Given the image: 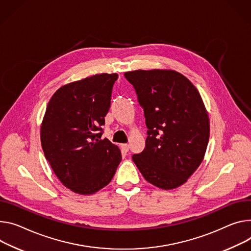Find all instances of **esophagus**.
<instances>
[{"mask_svg":"<svg viewBox=\"0 0 251 251\" xmlns=\"http://www.w3.org/2000/svg\"><path fill=\"white\" fill-rule=\"evenodd\" d=\"M121 148H122V151L125 152V153L129 151V145H128V144H122V145H121Z\"/></svg>","mask_w":251,"mask_h":251,"instance_id":"34e87169","label":"esophagus"}]
</instances>
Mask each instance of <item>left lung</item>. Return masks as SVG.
I'll return each instance as SVG.
<instances>
[{"label":"left lung","mask_w":251,"mask_h":251,"mask_svg":"<svg viewBox=\"0 0 251 251\" xmlns=\"http://www.w3.org/2000/svg\"><path fill=\"white\" fill-rule=\"evenodd\" d=\"M147 130L145 149L132 159L149 183L165 190L184 184L201 164L209 140V119L195 86L173 70L126 72Z\"/></svg>","instance_id":"left-lung-1"}]
</instances>
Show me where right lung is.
Here are the masks:
<instances>
[{"label": "right lung", "mask_w": 251, "mask_h": 251, "mask_svg": "<svg viewBox=\"0 0 251 251\" xmlns=\"http://www.w3.org/2000/svg\"><path fill=\"white\" fill-rule=\"evenodd\" d=\"M117 74H97L58 89L41 126V144L54 173L75 193L110 183L121 162L118 146L101 139Z\"/></svg>", "instance_id": "1"}]
</instances>
